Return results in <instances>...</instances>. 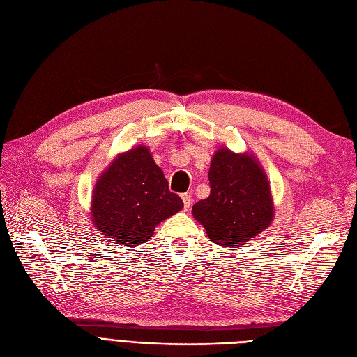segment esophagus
Instances as JSON below:
<instances>
[{"label":"esophagus","instance_id":"obj_1","mask_svg":"<svg viewBox=\"0 0 357 357\" xmlns=\"http://www.w3.org/2000/svg\"><path fill=\"white\" fill-rule=\"evenodd\" d=\"M181 199H183V204H184V209L188 211L192 205V196L189 193H184V195H181Z\"/></svg>","mask_w":357,"mask_h":357}]
</instances>
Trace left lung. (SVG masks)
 Instances as JSON below:
<instances>
[{
    "instance_id": "8db88e82",
    "label": "left lung",
    "mask_w": 357,
    "mask_h": 357,
    "mask_svg": "<svg viewBox=\"0 0 357 357\" xmlns=\"http://www.w3.org/2000/svg\"><path fill=\"white\" fill-rule=\"evenodd\" d=\"M211 193L193 205L192 213L213 243L225 249L262 233L274 217L265 171L252 153L220 148L208 173Z\"/></svg>"
}]
</instances>
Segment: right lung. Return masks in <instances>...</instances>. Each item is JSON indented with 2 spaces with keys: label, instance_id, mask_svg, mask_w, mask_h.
<instances>
[{
  "label": "right lung",
  "instance_id": "right-lung-1",
  "mask_svg": "<svg viewBox=\"0 0 357 357\" xmlns=\"http://www.w3.org/2000/svg\"><path fill=\"white\" fill-rule=\"evenodd\" d=\"M183 208L168 190L162 169L146 146L120 153L96 180L92 221L114 243L135 248L152 237L155 227Z\"/></svg>",
  "mask_w": 357,
  "mask_h": 357
}]
</instances>
